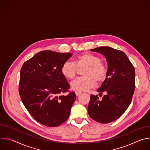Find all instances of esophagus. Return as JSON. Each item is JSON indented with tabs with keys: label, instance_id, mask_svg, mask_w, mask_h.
<instances>
[{
	"label": "esophagus",
	"instance_id": "1",
	"mask_svg": "<svg viewBox=\"0 0 150 150\" xmlns=\"http://www.w3.org/2000/svg\"><path fill=\"white\" fill-rule=\"evenodd\" d=\"M82 93L81 92V91H75V94H76V96H79V95H80Z\"/></svg>",
	"mask_w": 150,
	"mask_h": 150
}]
</instances>
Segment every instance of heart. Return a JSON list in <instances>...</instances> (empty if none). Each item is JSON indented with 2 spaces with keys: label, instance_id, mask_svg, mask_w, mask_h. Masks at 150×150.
I'll list each match as a JSON object with an SVG mask.
<instances>
[{
  "label": "heart",
  "instance_id": "heart-1",
  "mask_svg": "<svg viewBox=\"0 0 150 150\" xmlns=\"http://www.w3.org/2000/svg\"><path fill=\"white\" fill-rule=\"evenodd\" d=\"M82 72L83 76L78 77L71 82L72 89L85 91L94 87L97 82L101 83L108 76V68L101 59L94 54L85 52L76 56L74 63L66 62L61 68L62 75L66 78L72 79L78 72V68H84Z\"/></svg>",
  "mask_w": 150,
  "mask_h": 150
}]
</instances>
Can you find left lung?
Here are the masks:
<instances>
[{
	"label": "left lung",
	"mask_w": 150,
	"mask_h": 150,
	"mask_svg": "<svg viewBox=\"0 0 150 150\" xmlns=\"http://www.w3.org/2000/svg\"><path fill=\"white\" fill-rule=\"evenodd\" d=\"M91 51L100 53L106 58L108 76L97 91L107 93L100 100L91 95L88 113L94 120L108 123L119 118L129 106L135 88L134 65L122 51L110 47H99Z\"/></svg>",
	"instance_id": "1"
}]
</instances>
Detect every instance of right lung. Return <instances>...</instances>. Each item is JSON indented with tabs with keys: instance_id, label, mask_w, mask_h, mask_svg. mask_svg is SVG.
<instances>
[{
	"instance_id": "obj_1",
	"label": "right lung",
	"mask_w": 150,
	"mask_h": 150,
	"mask_svg": "<svg viewBox=\"0 0 150 150\" xmlns=\"http://www.w3.org/2000/svg\"><path fill=\"white\" fill-rule=\"evenodd\" d=\"M72 55L43 50L24 62L21 69V99L33 117L42 125L58 126L69 116L76 95L69 91L70 85L61 68ZM65 92L69 94L60 95Z\"/></svg>"
}]
</instances>
